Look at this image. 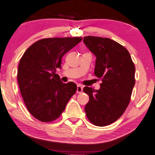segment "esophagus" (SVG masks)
I'll return each instance as SVG.
<instances>
[{
  "label": "esophagus",
  "instance_id": "esophagus-1",
  "mask_svg": "<svg viewBox=\"0 0 155 155\" xmlns=\"http://www.w3.org/2000/svg\"><path fill=\"white\" fill-rule=\"evenodd\" d=\"M83 90V86L82 84H78L77 87V93H82Z\"/></svg>",
  "mask_w": 155,
  "mask_h": 155
}]
</instances>
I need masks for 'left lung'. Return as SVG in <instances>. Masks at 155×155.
I'll return each instance as SVG.
<instances>
[{
  "mask_svg": "<svg viewBox=\"0 0 155 155\" xmlns=\"http://www.w3.org/2000/svg\"><path fill=\"white\" fill-rule=\"evenodd\" d=\"M83 42L96 56L94 75L102 81L98 90L84 87L90 97L84 111L92 124L106 126L118 119L128 106L135 68L128 50L114 40L88 36Z\"/></svg>",
  "mask_w": 155,
  "mask_h": 155,
  "instance_id": "left-lung-1",
  "label": "left lung"
}]
</instances>
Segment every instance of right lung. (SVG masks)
Instances as JSON below:
<instances>
[{"label":"right lung","mask_w":155,"mask_h":155,"mask_svg":"<svg viewBox=\"0 0 155 155\" xmlns=\"http://www.w3.org/2000/svg\"><path fill=\"white\" fill-rule=\"evenodd\" d=\"M81 37L47 38L26 50L18 65V82L29 113L41 122H51L65 110L77 91L73 82L63 83L56 74L61 59L82 41Z\"/></svg>","instance_id":"obj_1"}]
</instances>
